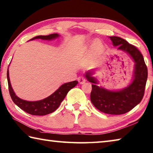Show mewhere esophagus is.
I'll use <instances>...</instances> for the list:
<instances>
[{
    "label": "esophagus",
    "mask_w": 153,
    "mask_h": 153,
    "mask_svg": "<svg viewBox=\"0 0 153 153\" xmlns=\"http://www.w3.org/2000/svg\"><path fill=\"white\" fill-rule=\"evenodd\" d=\"M77 81H78L80 84H82V83H84L85 82V79L84 77L79 76L78 78H77Z\"/></svg>",
    "instance_id": "esophagus-1"
}]
</instances>
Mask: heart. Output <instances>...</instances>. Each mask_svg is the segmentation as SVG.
<instances>
[{"instance_id":"1","label":"heart","mask_w":153,"mask_h":153,"mask_svg":"<svg viewBox=\"0 0 153 153\" xmlns=\"http://www.w3.org/2000/svg\"><path fill=\"white\" fill-rule=\"evenodd\" d=\"M98 42H100V40H95L94 42H91L88 44V48H89L90 47L93 46L94 48H97L98 47V46H97Z\"/></svg>"}]
</instances>
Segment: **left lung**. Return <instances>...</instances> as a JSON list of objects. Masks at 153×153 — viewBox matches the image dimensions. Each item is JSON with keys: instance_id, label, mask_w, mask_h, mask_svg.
Listing matches in <instances>:
<instances>
[{"instance_id": "8db88e82", "label": "left lung", "mask_w": 153, "mask_h": 153, "mask_svg": "<svg viewBox=\"0 0 153 153\" xmlns=\"http://www.w3.org/2000/svg\"><path fill=\"white\" fill-rule=\"evenodd\" d=\"M109 38L117 50L126 52L134 62L133 79L128 86L119 90H110L97 85L98 82L93 76L94 70L85 72L88 82L92 83L90 95L93 105L100 111L111 115H121L129 111L137 105L144 95L148 71L144 58L135 46L120 37Z\"/></svg>"}]
</instances>
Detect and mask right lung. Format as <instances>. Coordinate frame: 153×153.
I'll return each mask as SVG.
<instances>
[{
    "instance_id": "obj_1",
    "label": "right lung",
    "mask_w": 153,
    "mask_h": 153,
    "mask_svg": "<svg viewBox=\"0 0 153 153\" xmlns=\"http://www.w3.org/2000/svg\"><path fill=\"white\" fill-rule=\"evenodd\" d=\"M59 36L58 34H52L48 36H37L30 39L33 40L35 39H41L44 40H52L58 38ZM7 79L8 84V89L10 92V97L13 102L19 107L21 109L25 112L33 115H46L52 113L58 108L59 105L66 96L68 91L71 89L74 88L78 82L74 81L62 84L56 91L51 94L50 96L44 98L43 100L34 101H30L24 100L19 97L15 94L13 88H12L10 77H9V70H7Z\"/></svg>"
}]
</instances>
